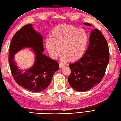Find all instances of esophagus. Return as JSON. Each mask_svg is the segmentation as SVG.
<instances>
[{
    "label": "esophagus",
    "mask_w": 121,
    "mask_h": 121,
    "mask_svg": "<svg viewBox=\"0 0 121 121\" xmlns=\"http://www.w3.org/2000/svg\"><path fill=\"white\" fill-rule=\"evenodd\" d=\"M65 66V65H62L61 63H59V67H60V68H63V67H64Z\"/></svg>",
    "instance_id": "esophagus-1"
}]
</instances>
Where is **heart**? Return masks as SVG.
<instances>
[{
  "mask_svg": "<svg viewBox=\"0 0 121 121\" xmlns=\"http://www.w3.org/2000/svg\"><path fill=\"white\" fill-rule=\"evenodd\" d=\"M88 43V36L82 29L62 24L52 31L50 38L45 41V47L52 59H56L61 53V60L74 62L84 55Z\"/></svg>",
  "mask_w": 121,
  "mask_h": 121,
  "instance_id": "b5f03b06",
  "label": "heart"
}]
</instances>
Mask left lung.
<instances>
[{
    "label": "left lung",
    "instance_id": "obj_1",
    "mask_svg": "<svg viewBox=\"0 0 121 121\" xmlns=\"http://www.w3.org/2000/svg\"><path fill=\"white\" fill-rule=\"evenodd\" d=\"M86 26H91L83 23ZM110 53L107 41L98 29L91 32L89 47L81 59L69 65L71 70L68 80L69 85L78 91H86L99 84L105 75Z\"/></svg>",
    "mask_w": 121,
    "mask_h": 121
}]
</instances>
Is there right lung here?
<instances>
[{
  "label": "right lung",
  "instance_id": "right-lung-1",
  "mask_svg": "<svg viewBox=\"0 0 121 121\" xmlns=\"http://www.w3.org/2000/svg\"><path fill=\"white\" fill-rule=\"evenodd\" d=\"M25 48H31L35 58L33 66L24 71L16 65L14 55ZM43 52V36L31 24L23 26L11 39L8 60L12 75L18 85L32 92H39L48 87L59 69V63L44 55Z\"/></svg>",
  "mask_w": 121,
  "mask_h": 121
}]
</instances>
